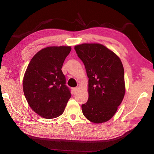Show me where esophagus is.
I'll return each instance as SVG.
<instances>
[{
  "mask_svg": "<svg viewBox=\"0 0 154 154\" xmlns=\"http://www.w3.org/2000/svg\"><path fill=\"white\" fill-rule=\"evenodd\" d=\"M79 90H80V88H79L78 87H74V88H73L72 91H73L74 94H76V93L78 92V91H79Z\"/></svg>",
  "mask_w": 154,
  "mask_h": 154,
  "instance_id": "obj_1",
  "label": "esophagus"
}]
</instances>
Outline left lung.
I'll return each mask as SVG.
<instances>
[{
    "label": "left lung",
    "instance_id": "1",
    "mask_svg": "<svg viewBox=\"0 0 154 154\" xmlns=\"http://www.w3.org/2000/svg\"><path fill=\"white\" fill-rule=\"evenodd\" d=\"M74 49L88 78V99L82 105L83 114L92 123H105L114 116L125 94L122 62L100 44H82Z\"/></svg>",
    "mask_w": 154,
    "mask_h": 154
}]
</instances>
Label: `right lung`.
I'll return each instance as SVG.
<instances>
[{"label":"right lung","instance_id":"obj_1","mask_svg":"<svg viewBox=\"0 0 154 154\" xmlns=\"http://www.w3.org/2000/svg\"><path fill=\"white\" fill-rule=\"evenodd\" d=\"M71 46H50L39 51L27 67L23 79L26 100L35 112L45 119L62 115L71 94L62 71Z\"/></svg>","mask_w":154,"mask_h":154}]
</instances>
